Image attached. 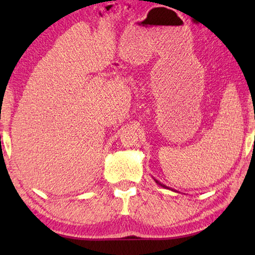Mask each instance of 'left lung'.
Returning <instances> with one entry per match:
<instances>
[{
	"label": "left lung",
	"instance_id": "8db88e82",
	"mask_svg": "<svg viewBox=\"0 0 255 255\" xmlns=\"http://www.w3.org/2000/svg\"><path fill=\"white\" fill-rule=\"evenodd\" d=\"M155 181H156V183H158V184H161V185H162V187H163V188H166V189H169V188H167V187H166V185H164V184H162V183H159V182H158V181H157V180H155Z\"/></svg>",
	"mask_w": 255,
	"mask_h": 255
}]
</instances>
